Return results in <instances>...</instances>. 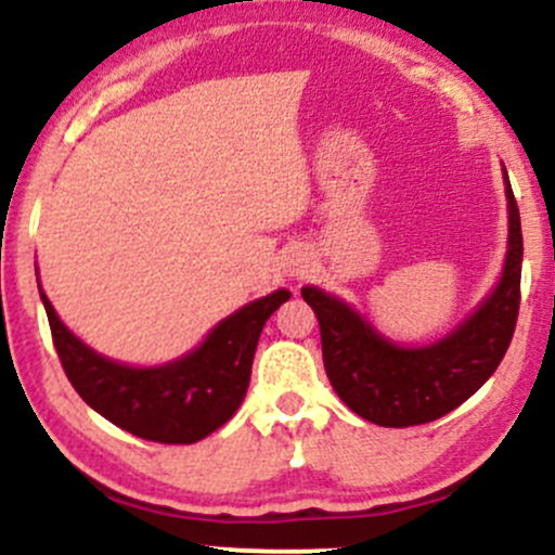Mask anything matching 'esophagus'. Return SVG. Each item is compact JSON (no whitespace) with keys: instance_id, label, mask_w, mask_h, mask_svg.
Here are the masks:
<instances>
[{"instance_id":"34e87169","label":"esophagus","mask_w":555,"mask_h":555,"mask_svg":"<svg viewBox=\"0 0 555 555\" xmlns=\"http://www.w3.org/2000/svg\"><path fill=\"white\" fill-rule=\"evenodd\" d=\"M284 268H287L289 276H306V273H308V260L300 258V255H289L287 262H284Z\"/></svg>"}]
</instances>
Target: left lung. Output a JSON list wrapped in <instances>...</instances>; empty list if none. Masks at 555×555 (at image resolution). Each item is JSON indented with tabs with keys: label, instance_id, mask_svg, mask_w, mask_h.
<instances>
[{
	"label": "left lung",
	"instance_id": "left-lung-1",
	"mask_svg": "<svg viewBox=\"0 0 555 555\" xmlns=\"http://www.w3.org/2000/svg\"><path fill=\"white\" fill-rule=\"evenodd\" d=\"M508 255L494 293L452 335L425 348L385 340L351 306L302 287L322 330L324 370L332 388L359 417L383 428H410L444 417L492 377L511 346L521 302V218L505 175Z\"/></svg>",
	"mask_w": 555,
	"mask_h": 555
}]
</instances>
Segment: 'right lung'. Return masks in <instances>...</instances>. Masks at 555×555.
Here are the masks:
<instances>
[{"instance_id":"1","label":"right lung","mask_w":555,"mask_h":555,"mask_svg":"<svg viewBox=\"0 0 555 555\" xmlns=\"http://www.w3.org/2000/svg\"><path fill=\"white\" fill-rule=\"evenodd\" d=\"M287 300V289H276L238 308L196 351L170 364L127 366L74 337L42 293L52 343L74 390L121 430L159 444H194L229 423L247 393L262 326Z\"/></svg>"}]
</instances>
